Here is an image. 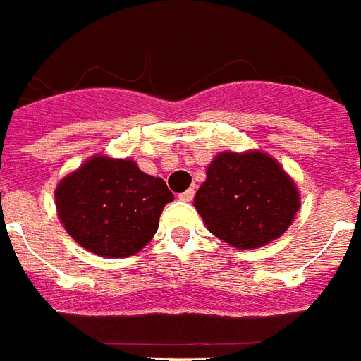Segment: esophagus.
<instances>
[{
    "label": "esophagus",
    "mask_w": 361,
    "mask_h": 361,
    "mask_svg": "<svg viewBox=\"0 0 361 361\" xmlns=\"http://www.w3.org/2000/svg\"><path fill=\"white\" fill-rule=\"evenodd\" d=\"M178 197H180L183 202H192V197H194V188H188V190L183 192V194H178Z\"/></svg>",
    "instance_id": "esophagus-1"
}]
</instances>
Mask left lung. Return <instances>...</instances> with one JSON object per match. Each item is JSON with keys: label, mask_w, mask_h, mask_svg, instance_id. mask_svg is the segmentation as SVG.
<instances>
[{"label": "left lung", "mask_w": 361, "mask_h": 361, "mask_svg": "<svg viewBox=\"0 0 361 361\" xmlns=\"http://www.w3.org/2000/svg\"><path fill=\"white\" fill-rule=\"evenodd\" d=\"M211 234L238 249L280 238L299 211V192L280 164L262 152H222L194 197Z\"/></svg>", "instance_id": "8db88e82"}]
</instances>
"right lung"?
Returning a JSON list of instances; mask_svg holds the SVG:
<instances>
[{
    "label": "right lung",
    "instance_id": "add662e5",
    "mask_svg": "<svg viewBox=\"0 0 361 361\" xmlns=\"http://www.w3.org/2000/svg\"><path fill=\"white\" fill-rule=\"evenodd\" d=\"M64 228L81 247L100 257H129L156 234L173 194L131 159L94 156L62 178L55 192Z\"/></svg>",
    "mask_w": 361,
    "mask_h": 361
}]
</instances>
